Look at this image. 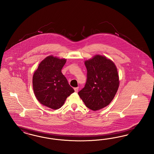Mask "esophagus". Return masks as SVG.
I'll return each instance as SVG.
<instances>
[{
	"instance_id": "1",
	"label": "esophagus",
	"mask_w": 154,
	"mask_h": 154,
	"mask_svg": "<svg viewBox=\"0 0 154 154\" xmlns=\"http://www.w3.org/2000/svg\"><path fill=\"white\" fill-rule=\"evenodd\" d=\"M78 90H79V88H78V87L74 88V90L75 92H78Z\"/></svg>"
}]
</instances>
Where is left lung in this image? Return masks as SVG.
Instances as JSON below:
<instances>
[{
  "label": "left lung",
  "mask_w": 154,
  "mask_h": 154,
  "mask_svg": "<svg viewBox=\"0 0 154 154\" xmlns=\"http://www.w3.org/2000/svg\"><path fill=\"white\" fill-rule=\"evenodd\" d=\"M85 64L87 81L78 94L87 107L97 111L113 100L119 88V75L114 62L105 57L97 55Z\"/></svg>",
  "instance_id": "1"
}]
</instances>
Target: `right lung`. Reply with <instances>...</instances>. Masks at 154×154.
I'll use <instances>...</instances> for the list:
<instances>
[{"label": "right lung", "mask_w": 154, "mask_h": 154, "mask_svg": "<svg viewBox=\"0 0 154 154\" xmlns=\"http://www.w3.org/2000/svg\"><path fill=\"white\" fill-rule=\"evenodd\" d=\"M65 59L48 56L39 64L32 78L35 97L43 105L53 109L60 108L67 97L74 92L62 73Z\"/></svg>", "instance_id": "1"}]
</instances>
